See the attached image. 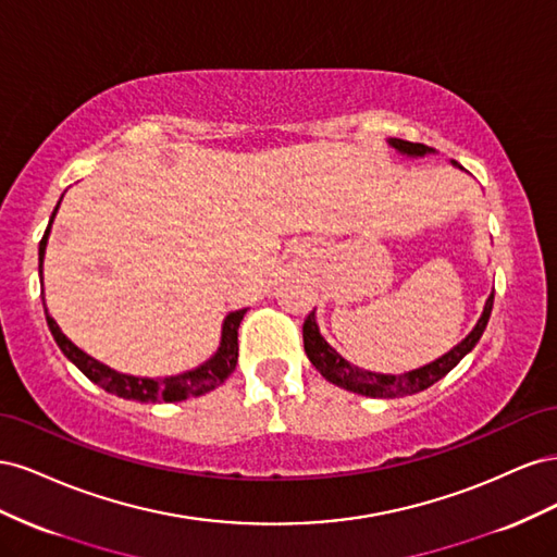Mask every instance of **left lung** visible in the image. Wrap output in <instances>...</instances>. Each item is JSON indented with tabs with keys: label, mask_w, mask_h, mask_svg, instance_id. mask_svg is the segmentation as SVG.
Instances as JSON below:
<instances>
[{
	"label": "left lung",
	"mask_w": 557,
	"mask_h": 557,
	"mask_svg": "<svg viewBox=\"0 0 557 557\" xmlns=\"http://www.w3.org/2000/svg\"><path fill=\"white\" fill-rule=\"evenodd\" d=\"M391 144L397 150H401V153H407V156L432 153V148L425 146V144H411V141H404V139H391ZM453 164H458V162L453 160ZM493 299H495V290H493L491 297H487L483 315L479 318L476 327L469 332V336H467L462 344L455 346L450 352H446L444 358L434 360L432 364L413 369V372L399 374V376L362 372V369L346 362L339 356V352H336L323 339V336H320L313 311L305 318V325H301V336H305V350H307L311 364L318 369L320 374H323L330 383L346 387V391H350V393L367 395V397H404V395H413V393L425 391V387L434 385L440 379H444L450 372V369L458 364L471 348L476 346V342L481 339V334H483V330L487 325V318H491Z\"/></svg>",
	"instance_id": "1"
}]
</instances>
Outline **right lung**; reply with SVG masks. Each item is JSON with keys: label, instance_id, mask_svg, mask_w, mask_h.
<instances>
[{"label": "right lung", "instance_id": "obj_1", "mask_svg": "<svg viewBox=\"0 0 557 557\" xmlns=\"http://www.w3.org/2000/svg\"><path fill=\"white\" fill-rule=\"evenodd\" d=\"M58 207H55V211H58ZM55 211H53V215H50V223H53ZM50 223L44 232V239L39 242V276H44L41 267H44V250H46V242H48ZM41 299H44V293H41ZM244 313H246V309H239L225 318L221 348L215 350V356L211 360L193 369V372L166 376V379H137V376L117 374L107 364L86 356V352H83L78 346H74L70 339H66L55 320L48 315V311H46V323L64 356L70 358L92 383L104 387L107 393L125 397V399H137V401H181V399L197 397V395H205V393L213 391V387L221 385L234 372V367H237V358H239L237 336H239V323L244 320Z\"/></svg>", "mask_w": 557, "mask_h": 557}]
</instances>
